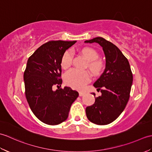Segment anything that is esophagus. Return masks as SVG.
Listing matches in <instances>:
<instances>
[{
    "label": "esophagus",
    "instance_id": "34e87169",
    "mask_svg": "<svg viewBox=\"0 0 152 152\" xmlns=\"http://www.w3.org/2000/svg\"><path fill=\"white\" fill-rule=\"evenodd\" d=\"M84 95H85V93L84 92H82V91H80L79 92V95L80 96H83Z\"/></svg>",
    "mask_w": 152,
    "mask_h": 152
}]
</instances>
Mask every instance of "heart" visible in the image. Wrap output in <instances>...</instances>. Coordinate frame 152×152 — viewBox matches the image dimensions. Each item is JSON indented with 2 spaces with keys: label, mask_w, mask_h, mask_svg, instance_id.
Listing matches in <instances>:
<instances>
[{
  "label": "heart",
  "mask_w": 152,
  "mask_h": 152,
  "mask_svg": "<svg viewBox=\"0 0 152 152\" xmlns=\"http://www.w3.org/2000/svg\"><path fill=\"white\" fill-rule=\"evenodd\" d=\"M83 57L88 61V67L93 73L96 74L101 70L102 64L101 61L95 60L98 57L96 51L90 48H85L80 50ZM72 59V53L66 51L63 55L61 61V65L63 69L69 67ZM64 82L67 86L76 89H82L90 80V76L88 72L78 69H70L64 74Z\"/></svg>",
  "instance_id": "heart-1"
}]
</instances>
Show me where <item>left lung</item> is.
Instances as JSON below:
<instances>
[{
	"label": "left lung",
	"instance_id": "left-lung-1",
	"mask_svg": "<svg viewBox=\"0 0 152 152\" xmlns=\"http://www.w3.org/2000/svg\"><path fill=\"white\" fill-rule=\"evenodd\" d=\"M84 42L98 43L106 58L104 72L93 84L97 90H101L102 95L95 96L94 104L86 108V115L93 124L107 125L115 120L124 110L130 96L133 74L127 59L114 44L102 37ZM92 94L95 95V93Z\"/></svg>",
	"mask_w": 152,
	"mask_h": 152
}]
</instances>
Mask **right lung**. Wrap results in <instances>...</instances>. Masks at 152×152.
I'll return each instance as SVG.
<instances>
[{
	"instance_id": "1",
	"label": "right lung",
	"mask_w": 152,
	"mask_h": 152,
	"mask_svg": "<svg viewBox=\"0 0 152 152\" xmlns=\"http://www.w3.org/2000/svg\"><path fill=\"white\" fill-rule=\"evenodd\" d=\"M76 41H50L28 58L24 72L25 96L32 112L44 124L58 125L69 116L70 106L79 94L62 84L61 61ZM56 85V91L53 87Z\"/></svg>"
}]
</instances>
